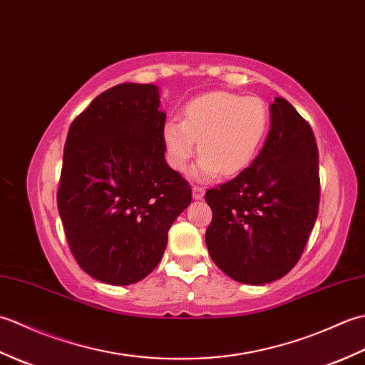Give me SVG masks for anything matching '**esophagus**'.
Segmentation results:
<instances>
[{
    "label": "esophagus",
    "instance_id": "obj_1",
    "mask_svg": "<svg viewBox=\"0 0 365 365\" xmlns=\"http://www.w3.org/2000/svg\"><path fill=\"white\" fill-rule=\"evenodd\" d=\"M204 192H205V190L202 187H197V185H195V187H192V199H202Z\"/></svg>",
    "mask_w": 365,
    "mask_h": 365
}]
</instances>
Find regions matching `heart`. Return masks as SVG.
I'll return each instance as SVG.
<instances>
[{
  "label": "heart",
  "instance_id": "obj_1",
  "mask_svg": "<svg viewBox=\"0 0 365 365\" xmlns=\"http://www.w3.org/2000/svg\"><path fill=\"white\" fill-rule=\"evenodd\" d=\"M269 111L259 97L234 92H208L185 103L180 119L163 123L161 141L168 165L185 170L192 155L200 158L196 175L212 178L237 174L252 163L265 141Z\"/></svg>",
  "mask_w": 365,
  "mask_h": 365
}]
</instances>
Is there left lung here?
<instances>
[{"mask_svg": "<svg viewBox=\"0 0 365 365\" xmlns=\"http://www.w3.org/2000/svg\"><path fill=\"white\" fill-rule=\"evenodd\" d=\"M205 243L237 282L263 285L297 265L319 215V149L306 119L276 97L265 145L235 178L207 190Z\"/></svg>", "mask_w": 365, "mask_h": 365, "instance_id": "left-lung-1", "label": "left lung"}]
</instances>
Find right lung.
Here are the masks:
<instances>
[{
  "label": "right lung",
  "mask_w": 365,
  "mask_h": 365,
  "mask_svg": "<svg viewBox=\"0 0 365 365\" xmlns=\"http://www.w3.org/2000/svg\"><path fill=\"white\" fill-rule=\"evenodd\" d=\"M158 88L123 83L92 100L68 128L58 210L68 247L97 281L150 274L191 187L165 160Z\"/></svg>",
  "instance_id": "right-lung-1"
}]
</instances>
